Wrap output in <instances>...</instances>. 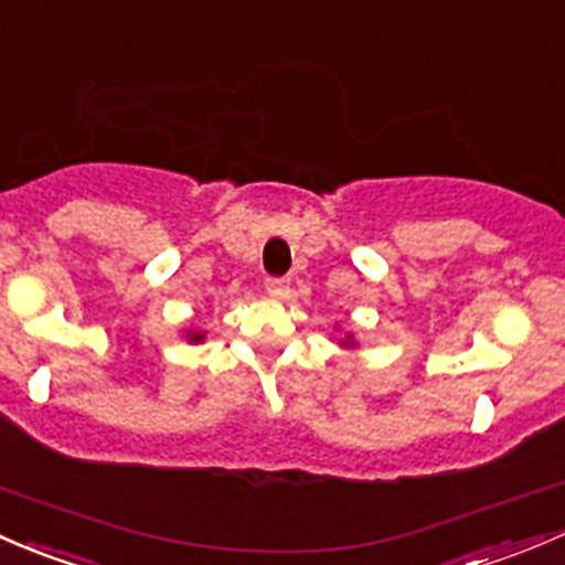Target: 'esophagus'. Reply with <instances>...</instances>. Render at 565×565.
I'll return each mask as SVG.
<instances>
[{"label": "esophagus", "mask_w": 565, "mask_h": 565, "mask_svg": "<svg viewBox=\"0 0 565 565\" xmlns=\"http://www.w3.org/2000/svg\"><path fill=\"white\" fill-rule=\"evenodd\" d=\"M266 294L275 296V299H282V296H288V280L271 277V280H266Z\"/></svg>", "instance_id": "1"}]
</instances>
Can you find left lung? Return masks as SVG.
Here are the masks:
<instances>
[{
  "label": "left lung",
  "mask_w": 565,
  "mask_h": 565,
  "mask_svg": "<svg viewBox=\"0 0 565 565\" xmlns=\"http://www.w3.org/2000/svg\"><path fill=\"white\" fill-rule=\"evenodd\" d=\"M340 348H359V342L353 340V331H348V334L342 337V340H340Z\"/></svg>",
  "instance_id": "8db88e82"
}]
</instances>
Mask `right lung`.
Here are the masks:
<instances>
[{"mask_svg": "<svg viewBox=\"0 0 565 565\" xmlns=\"http://www.w3.org/2000/svg\"><path fill=\"white\" fill-rule=\"evenodd\" d=\"M182 337L190 342V345H198V342L206 340V331H201V329H198V326L193 323V326H188V329L182 331Z\"/></svg>", "mask_w": 565, "mask_h": 565, "instance_id": "add662e5", "label": "right lung"}]
</instances>
